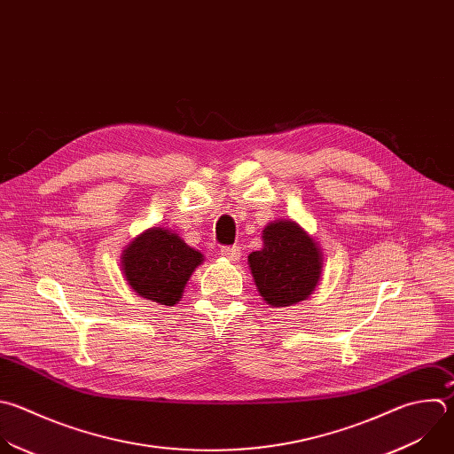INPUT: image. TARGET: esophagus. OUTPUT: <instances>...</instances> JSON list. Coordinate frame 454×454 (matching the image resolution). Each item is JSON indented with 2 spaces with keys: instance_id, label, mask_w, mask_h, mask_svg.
Listing matches in <instances>:
<instances>
[{
  "instance_id": "1",
  "label": "esophagus",
  "mask_w": 454,
  "mask_h": 454,
  "mask_svg": "<svg viewBox=\"0 0 454 454\" xmlns=\"http://www.w3.org/2000/svg\"><path fill=\"white\" fill-rule=\"evenodd\" d=\"M221 254L230 262H239L240 258V246H228L221 249Z\"/></svg>"
}]
</instances>
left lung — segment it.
Masks as SVG:
<instances>
[{
  "mask_svg": "<svg viewBox=\"0 0 454 454\" xmlns=\"http://www.w3.org/2000/svg\"><path fill=\"white\" fill-rule=\"evenodd\" d=\"M263 246L247 256L256 290L270 309L292 307L314 294L323 274V251L316 239L292 219L269 223Z\"/></svg>",
  "mask_w": 454,
  "mask_h": 454,
  "instance_id": "left-lung-1",
  "label": "left lung"
}]
</instances>
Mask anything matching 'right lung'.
<instances>
[{
    "mask_svg": "<svg viewBox=\"0 0 454 454\" xmlns=\"http://www.w3.org/2000/svg\"><path fill=\"white\" fill-rule=\"evenodd\" d=\"M203 260V254L178 233L160 226L147 228L121 253V267L129 288L166 307H175L182 299L189 278Z\"/></svg>",
    "mask_w": 454,
    "mask_h": 454,
    "instance_id": "add662e5",
    "label": "right lung"
}]
</instances>
